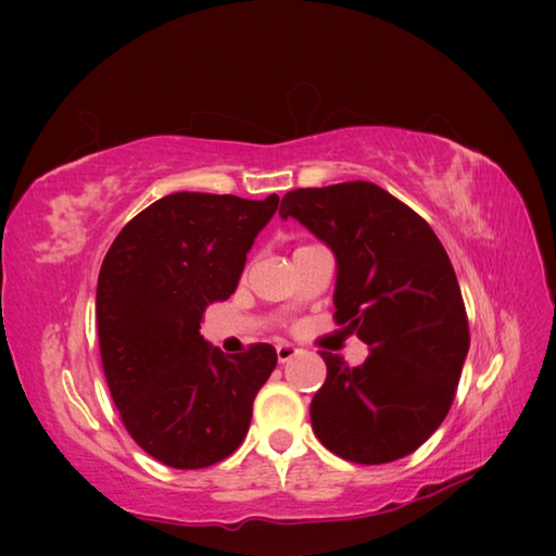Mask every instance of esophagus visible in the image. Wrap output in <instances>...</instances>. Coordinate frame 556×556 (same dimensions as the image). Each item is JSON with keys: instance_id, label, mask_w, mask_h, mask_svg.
Returning <instances> with one entry per match:
<instances>
[{"instance_id": "34e87169", "label": "esophagus", "mask_w": 556, "mask_h": 556, "mask_svg": "<svg viewBox=\"0 0 556 556\" xmlns=\"http://www.w3.org/2000/svg\"><path fill=\"white\" fill-rule=\"evenodd\" d=\"M299 346H293V344H277V358H279V363H287V361H291L293 356H299Z\"/></svg>"}]
</instances>
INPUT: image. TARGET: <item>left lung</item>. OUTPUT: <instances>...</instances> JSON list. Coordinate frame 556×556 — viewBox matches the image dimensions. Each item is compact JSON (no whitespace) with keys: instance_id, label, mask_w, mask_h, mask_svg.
<instances>
[{"instance_id":"obj_1","label":"left lung","mask_w":556,"mask_h":556,"mask_svg":"<svg viewBox=\"0 0 556 556\" xmlns=\"http://www.w3.org/2000/svg\"><path fill=\"white\" fill-rule=\"evenodd\" d=\"M279 217L299 219L334 253V317L370 351L358 368L323 353L327 380L311 404L317 440L365 466L408 456L446 418L470 346L444 245L370 181L296 188Z\"/></svg>"}]
</instances>
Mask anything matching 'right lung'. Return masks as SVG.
<instances>
[{"instance_id": "right-lung-1", "label": "right lung", "mask_w": 556, "mask_h": 556, "mask_svg": "<svg viewBox=\"0 0 556 556\" xmlns=\"http://www.w3.org/2000/svg\"><path fill=\"white\" fill-rule=\"evenodd\" d=\"M277 205V193L164 195L126 224L102 260L104 377L128 434L164 466L205 468L236 452L275 370V346L227 356L200 337V317L239 287Z\"/></svg>"}]
</instances>
